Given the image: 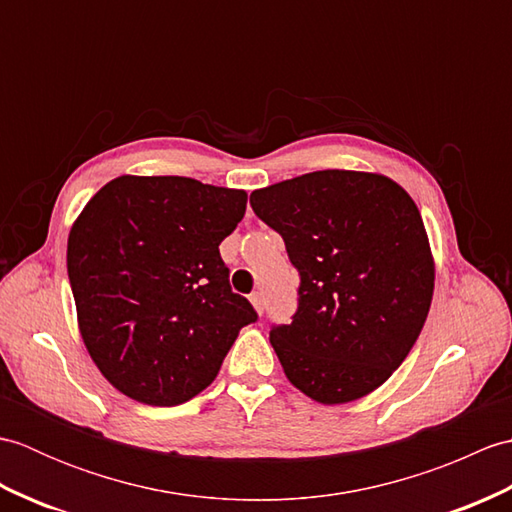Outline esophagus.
Returning <instances> with one entry per match:
<instances>
[{
	"mask_svg": "<svg viewBox=\"0 0 512 512\" xmlns=\"http://www.w3.org/2000/svg\"><path fill=\"white\" fill-rule=\"evenodd\" d=\"M250 303H253V308L257 310V314L264 312V297H262V292H253V295H250Z\"/></svg>",
	"mask_w": 512,
	"mask_h": 512,
	"instance_id": "1",
	"label": "esophagus"
}]
</instances>
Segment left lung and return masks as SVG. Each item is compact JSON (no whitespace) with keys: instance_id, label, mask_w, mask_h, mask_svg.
<instances>
[{"instance_id":"8db88e82","label":"left lung","mask_w":512,"mask_h":512,"mask_svg":"<svg viewBox=\"0 0 512 512\" xmlns=\"http://www.w3.org/2000/svg\"><path fill=\"white\" fill-rule=\"evenodd\" d=\"M301 275L290 325L270 332L284 374L321 405L372 394L416 343L436 286L427 228L398 182L325 169L250 193Z\"/></svg>"}]
</instances>
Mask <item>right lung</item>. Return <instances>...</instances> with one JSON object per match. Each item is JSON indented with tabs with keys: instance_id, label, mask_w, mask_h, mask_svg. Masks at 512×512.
<instances>
[{
	"instance_id": "obj_1",
	"label": "right lung",
	"mask_w": 512,
	"mask_h": 512,
	"mask_svg": "<svg viewBox=\"0 0 512 512\" xmlns=\"http://www.w3.org/2000/svg\"><path fill=\"white\" fill-rule=\"evenodd\" d=\"M246 200L193 178L118 176L83 206L68 237L76 321L121 394L151 407L191 400L257 321L220 257Z\"/></svg>"
}]
</instances>
